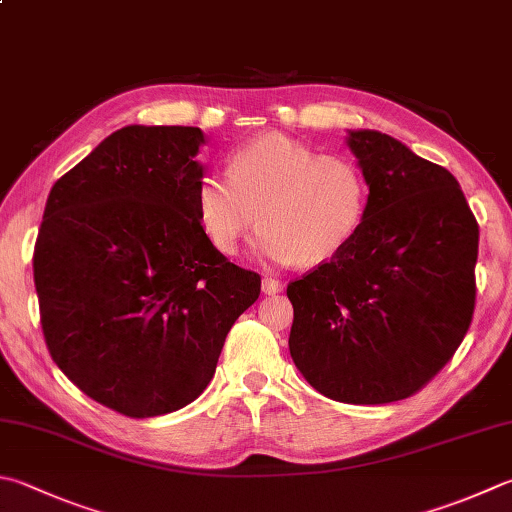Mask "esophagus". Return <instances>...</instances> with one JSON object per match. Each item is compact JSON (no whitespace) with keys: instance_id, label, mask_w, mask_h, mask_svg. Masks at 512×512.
Instances as JSON below:
<instances>
[{"instance_id":"obj_1","label":"esophagus","mask_w":512,"mask_h":512,"mask_svg":"<svg viewBox=\"0 0 512 512\" xmlns=\"http://www.w3.org/2000/svg\"><path fill=\"white\" fill-rule=\"evenodd\" d=\"M260 289H263V294L267 296H274L283 289V283L274 281V278H263V283H260Z\"/></svg>"}]
</instances>
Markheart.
<instances>
[{
    "instance_id": "b5f03b06",
    "label": "heart",
    "mask_w": 512,
    "mask_h": 512,
    "mask_svg": "<svg viewBox=\"0 0 512 512\" xmlns=\"http://www.w3.org/2000/svg\"><path fill=\"white\" fill-rule=\"evenodd\" d=\"M229 178L205 171L194 211L216 252L231 256L256 227V254L272 265L332 263L361 234L370 182L350 156H318L283 133H263L231 151Z\"/></svg>"
}]
</instances>
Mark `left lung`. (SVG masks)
I'll return each instance as SVG.
<instances>
[{"mask_svg":"<svg viewBox=\"0 0 512 512\" xmlns=\"http://www.w3.org/2000/svg\"><path fill=\"white\" fill-rule=\"evenodd\" d=\"M370 182L361 234L287 285L289 354L327 399L412 397L450 361L475 312L479 227L448 169L381 131H347Z\"/></svg>","mask_w":512,"mask_h":512,"instance_id":"1","label":"left lung"}]
</instances>
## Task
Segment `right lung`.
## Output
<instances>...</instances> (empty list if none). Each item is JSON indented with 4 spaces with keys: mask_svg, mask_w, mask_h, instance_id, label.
<instances>
[{
    "mask_svg": "<svg viewBox=\"0 0 512 512\" xmlns=\"http://www.w3.org/2000/svg\"><path fill=\"white\" fill-rule=\"evenodd\" d=\"M198 127L129 124L55 182L35 240L44 339L86 397L124 417L185 408L216 372L260 276L194 211Z\"/></svg>",
    "mask_w": 512,
    "mask_h": 512,
    "instance_id": "1",
    "label": "right lung"
}]
</instances>
